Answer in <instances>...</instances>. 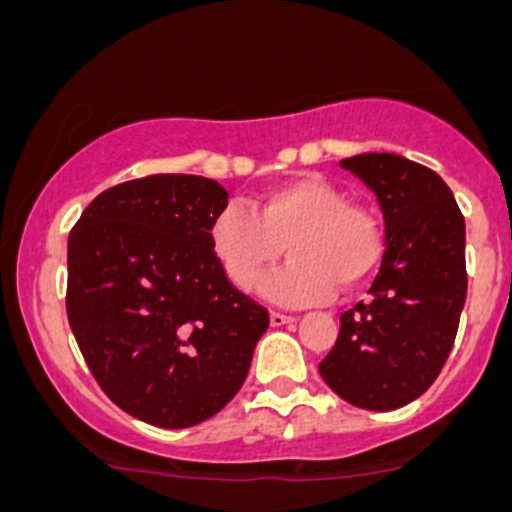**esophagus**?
I'll return each instance as SVG.
<instances>
[{
    "instance_id": "esophagus-1",
    "label": "esophagus",
    "mask_w": 512,
    "mask_h": 512,
    "mask_svg": "<svg viewBox=\"0 0 512 512\" xmlns=\"http://www.w3.org/2000/svg\"><path fill=\"white\" fill-rule=\"evenodd\" d=\"M295 318L288 313H280V310H270V326H285V323H293Z\"/></svg>"
}]
</instances>
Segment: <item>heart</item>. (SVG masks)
<instances>
[{"label":"heart","instance_id":"b5f03b06","mask_svg":"<svg viewBox=\"0 0 512 512\" xmlns=\"http://www.w3.org/2000/svg\"><path fill=\"white\" fill-rule=\"evenodd\" d=\"M214 257L242 293L260 288L283 257L293 260L270 283L288 303L328 300L361 288L384 255V232L366 204L321 174H300L262 191L255 209L227 207L212 222Z\"/></svg>","mask_w":512,"mask_h":512}]
</instances>
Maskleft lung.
Returning <instances> with one entry per match:
<instances>
[{
	"label": "left lung",
	"mask_w": 512,
	"mask_h": 512,
	"mask_svg": "<svg viewBox=\"0 0 512 512\" xmlns=\"http://www.w3.org/2000/svg\"><path fill=\"white\" fill-rule=\"evenodd\" d=\"M341 166L379 199L386 252L369 298L341 313L318 364L341 399L391 412L422 396L455 343L467 295L465 217L432 169L396 154H361Z\"/></svg>",
	"instance_id": "left-lung-1"
}]
</instances>
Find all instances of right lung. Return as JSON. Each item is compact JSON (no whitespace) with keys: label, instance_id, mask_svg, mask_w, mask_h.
I'll list each match as a JSON object with an SVG mask.
<instances>
[{"label":"right lung","instance_id":"right-lung-1","mask_svg":"<svg viewBox=\"0 0 512 512\" xmlns=\"http://www.w3.org/2000/svg\"><path fill=\"white\" fill-rule=\"evenodd\" d=\"M217 181L151 174L105 189L68 237L65 308L90 374L131 417L184 429L240 391L270 313L227 280Z\"/></svg>","mask_w":512,"mask_h":512}]
</instances>
